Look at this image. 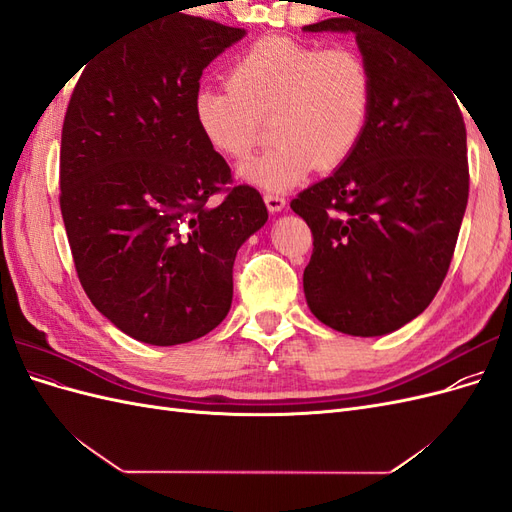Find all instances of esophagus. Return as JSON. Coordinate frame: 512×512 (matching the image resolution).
Returning a JSON list of instances; mask_svg holds the SVG:
<instances>
[{"label": "esophagus", "instance_id": "1", "mask_svg": "<svg viewBox=\"0 0 512 512\" xmlns=\"http://www.w3.org/2000/svg\"><path fill=\"white\" fill-rule=\"evenodd\" d=\"M265 203L271 213H277L286 207V198L282 194H265Z\"/></svg>", "mask_w": 512, "mask_h": 512}]
</instances>
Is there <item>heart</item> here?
Returning a JSON list of instances; mask_svg holds the SVG:
<instances>
[{"label": "heart", "mask_w": 512, "mask_h": 512, "mask_svg": "<svg viewBox=\"0 0 512 512\" xmlns=\"http://www.w3.org/2000/svg\"><path fill=\"white\" fill-rule=\"evenodd\" d=\"M374 74L361 53L269 36L245 49L228 83L200 85L192 111L200 134L228 160H245L271 128V147L241 166V177L284 192L316 168L342 166L367 132Z\"/></svg>", "instance_id": "heart-1"}]
</instances>
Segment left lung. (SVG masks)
<instances>
[{
	"label": "left lung",
	"instance_id": "8db88e82",
	"mask_svg": "<svg viewBox=\"0 0 512 512\" xmlns=\"http://www.w3.org/2000/svg\"><path fill=\"white\" fill-rule=\"evenodd\" d=\"M305 32H352L374 74L361 145L290 203L314 237L305 299L339 333L386 335L425 312L451 267L470 190L459 96L408 44L352 17Z\"/></svg>",
	"mask_w": 512,
	"mask_h": 512
}]
</instances>
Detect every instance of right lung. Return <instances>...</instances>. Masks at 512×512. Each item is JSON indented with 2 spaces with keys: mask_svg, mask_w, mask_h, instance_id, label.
I'll return each instance as SVG.
<instances>
[{
  "mask_svg": "<svg viewBox=\"0 0 512 512\" xmlns=\"http://www.w3.org/2000/svg\"><path fill=\"white\" fill-rule=\"evenodd\" d=\"M245 29L175 14L115 40L83 70L61 128L59 205L89 301L151 346L213 331L265 200L232 183L200 134V76ZM215 193H224L213 201Z\"/></svg>",
  "mask_w": 512,
  "mask_h": 512,
  "instance_id": "obj_1",
  "label": "right lung"
}]
</instances>
